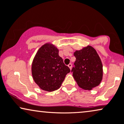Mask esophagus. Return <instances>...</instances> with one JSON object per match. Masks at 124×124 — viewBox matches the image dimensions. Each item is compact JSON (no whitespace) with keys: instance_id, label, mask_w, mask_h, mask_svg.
Masks as SVG:
<instances>
[{"instance_id":"obj_1","label":"esophagus","mask_w":124,"mask_h":124,"mask_svg":"<svg viewBox=\"0 0 124 124\" xmlns=\"http://www.w3.org/2000/svg\"><path fill=\"white\" fill-rule=\"evenodd\" d=\"M68 66H69V68L70 69V70H71V69H72V64H71V63H70V64H69V65H68Z\"/></svg>"}]
</instances>
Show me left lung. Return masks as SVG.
<instances>
[{
	"label": "left lung",
	"mask_w": 124,
	"mask_h": 124,
	"mask_svg": "<svg viewBox=\"0 0 124 124\" xmlns=\"http://www.w3.org/2000/svg\"><path fill=\"white\" fill-rule=\"evenodd\" d=\"M75 67L71 71L78 85L85 90H91L98 86L103 79V65L98 53L88 45L80 50H76Z\"/></svg>",
	"instance_id": "8db88e82"
}]
</instances>
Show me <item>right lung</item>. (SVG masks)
I'll return each mask as SVG.
<instances>
[{
	"label": "right lung",
	"mask_w": 124,
	"mask_h": 124,
	"mask_svg": "<svg viewBox=\"0 0 124 124\" xmlns=\"http://www.w3.org/2000/svg\"><path fill=\"white\" fill-rule=\"evenodd\" d=\"M58 53L55 46L46 43L39 49L33 60V79L42 90L52 92L58 90L70 72Z\"/></svg>",
	"instance_id": "obj_1"
}]
</instances>
